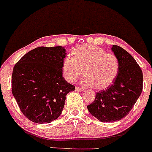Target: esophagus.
<instances>
[{"label":"esophagus","mask_w":152,"mask_h":152,"mask_svg":"<svg viewBox=\"0 0 152 152\" xmlns=\"http://www.w3.org/2000/svg\"><path fill=\"white\" fill-rule=\"evenodd\" d=\"M75 90H76V91H83L84 89H83V88H82L76 87V88H75Z\"/></svg>","instance_id":"1"}]
</instances>
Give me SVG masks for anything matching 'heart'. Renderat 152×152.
I'll return each instance as SVG.
<instances>
[{"instance_id": "b5f03b06", "label": "heart", "mask_w": 152, "mask_h": 152, "mask_svg": "<svg viewBox=\"0 0 152 152\" xmlns=\"http://www.w3.org/2000/svg\"><path fill=\"white\" fill-rule=\"evenodd\" d=\"M80 79L83 86H95L104 89L114 83L119 72V62L116 55L109 54L103 48L93 45L75 48L73 55H69L62 62V73L68 82L74 83L83 74Z\"/></svg>"}]
</instances>
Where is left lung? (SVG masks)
Segmentation results:
<instances>
[{
    "label": "left lung",
    "mask_w": 152,
    "mask_h": 152,
    "mask_svg": "<svg viewBox=\"0 0 152 152\" xmlns=\"http://www.w3.org/2000/svg\"><path fill=\"white\" fill-rule=\"evenodd\" d=\"M111 51L118 59V76L112 85L97 92L93 102L87 106L92 116L102 122L124 118L142 91V72L135 59L118 45H112Z\"/></svg>",
    "instance_id": "obj_1"
}]
</instances>
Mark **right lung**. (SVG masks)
Wrapping results in <instances>:
<instances>
[{
    "label": "right lung",
    "instance_id": "right-lung-1",
    "mask_svg": "<svg viewBox=\"0 0 152 152\" xmlns=\"http://www.w3.org/2000/svg\"><path fill=\"white\" fill-rule=\"evenodd\" d=\"M66 50L38 47L15 65L12 93L23 114L37 124H49L60 116L67 94L75 86L62 76Z\"/></svg>",
    "mask_w": 152,
    "mask_h": 152
}]
</instances>
